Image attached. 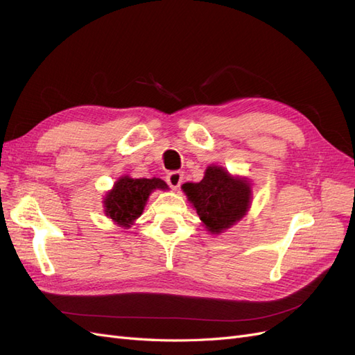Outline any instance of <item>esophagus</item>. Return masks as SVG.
Returning a JSON list of instances; mask_svg holds the SVG:
<instances>
[{"label":"esophagus","mask_w":355,"mask_h":355,"mask_svg":"<svg viewBox=\"0 0 355 355\" xmlns=\"http://www.w3.org/2000/svg\"><path fill=\"white\" fill-rule=\"evenodd\" d=\"M166 180H167V184H168L171 188L178 189V188L180 187V184H182V180H184V171H179V170L170 171V173H168L167 178H166Z\"/></svg>","instance_id":"esophagus-1"}]
</instances>
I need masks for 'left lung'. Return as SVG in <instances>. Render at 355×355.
Segmentation results:
<instances>
[{"mask_svg":"<svg viewBox=\"0 0 355 355\" xmlns=\"http://www.w3.org/2000/svg\"><path fill=\"white\" fill-rule=\"evenodd\" d=\"M182 189L196 207L204 227L220 234L239 222L250 207L252 189L245 178H234L219 166H209L198 184H184Z\"/></svg>","mask_w":355,"mask_h":355,"instance_id":"obj_1","label":"left lung"}]
</instances>
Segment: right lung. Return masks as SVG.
I'll use <instances>...</instances> for the list:
<instances>
[{"instance_id":"right-lung-1","label":"right lung","mask_w":355,"mask_h":355,"mask_svg":"<svg viewBox=\"0 0 355 355\" xmlns=\"http://www.w3.org/2000/svg\"><path fill=\"white\" fill-rule=\"evenodd\" d=\"M154 189H168L164 180L153 179H133L123 176L115 182L114 188L105 197V213L116 225L130 228V225L141 216L146 200Z\"/></svg>"}]
</instances>
